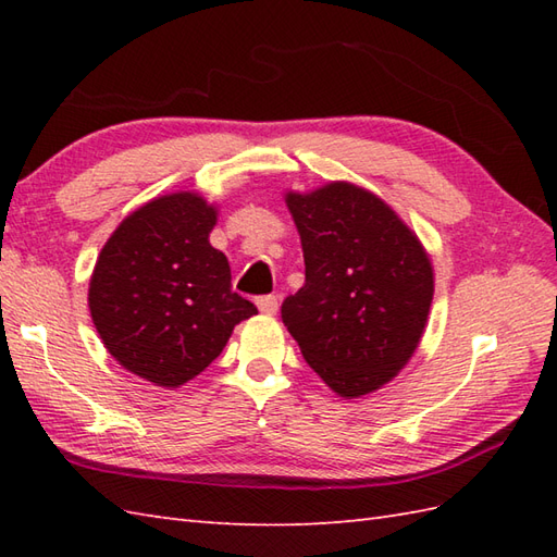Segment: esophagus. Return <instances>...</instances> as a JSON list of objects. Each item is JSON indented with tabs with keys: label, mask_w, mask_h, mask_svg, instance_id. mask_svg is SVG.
I'll return each instance as SVG.
<instances>
[{
	"label": "esophagus",
	"mask_w": 557,
	"mask_h": 557,
	"mask_svg": "<svg viewBox=\"0 0 557 557\" xmlns=\"http://www.w3.org/2000/svg\"><path fill=\"white\" fill-rule=\"evenodd\" d=\"M256 304H258L260 313H265V315H275L277 309H280V301H277L275 294H265V297H258Z\"/></svg>",
	"instance_id": "34e87169"
}]
</instances>
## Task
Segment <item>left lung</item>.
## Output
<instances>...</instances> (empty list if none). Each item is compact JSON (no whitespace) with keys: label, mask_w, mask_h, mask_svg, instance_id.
Here are the masks:
<instances>
[{"label":"left lung","mask_w":557,"mask_h":557,"mask_svg":"<svg viewBox=\"0 0 557 557\" xmlns=\"http://www.w3.org/2000/svg\"><path fill=\"white\" fill-rule=\"evenodd\" d=\"M306 282L282 323L306 363L339 397H361L405 369L433 301V265L383 198L349 182L289 191Z\"/></svg>","instance_id":"obj_1"}]
</instances>
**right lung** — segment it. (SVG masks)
Returning <instances> with one entry per match:
<instances>
[{"mask_svg":"<svg viewBox=\"0 0 557 557\" xmlns=\"http://www.w3.org/2000/svg\"><path fill=\"white\" fill-rule=\"evenodd\" d=\"M218 208L168 194L124 218L102 246L88 306L102 345L126 371L180 387L220 357L234 325L258 313L232 292L227 256L208 236Z\"/></svg>","mask_w":557,"mask_h":557,"instance_id":"right-lung-1","label":"right lung"}]
</instances>
